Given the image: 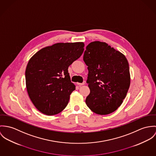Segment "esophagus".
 I'll return each instance as SVG.
<instances>
[{"label": "esophagus", "mask_w": 156, "mask_h": 156, "mask_svg": "<svg viewBox=\"0 0 156 156\" xmlns=\"http://www.w3.org/2000/svg\"><path fill=\"white\" fill-rule=\"evenodd\" d=\"M76 84H77V85H78V86H83V85H84V84H85V83H84V82H83V83H77Z\"/></svg>", "instance_id": "34e87169"}]
</instances>
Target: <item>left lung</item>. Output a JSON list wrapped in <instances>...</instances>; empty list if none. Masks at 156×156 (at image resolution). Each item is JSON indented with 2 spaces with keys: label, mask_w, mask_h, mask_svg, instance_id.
Segmentation results:
<instances>
[{
  "label": "left lung",
  "mask_w": 156,
  "mask_h": 156,
  "mask_svg": "<svg viewBox=\"0 0 156 156\" xmlns=\"http://www.w3.org/2000/svg\"><path fill=\"white\" fill-rule=\"evenodd\" d=\"M83 60L88 66L87 83L90 90L86 99L87 106L99 115L114 112L130 84L127 58L106 43L94 41L87 46Z\"/></svg>",
  "instance_id": "left-lung-1"
}]
</instances>
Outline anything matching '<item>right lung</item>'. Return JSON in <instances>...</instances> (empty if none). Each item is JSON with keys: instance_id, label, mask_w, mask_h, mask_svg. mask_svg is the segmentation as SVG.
<instances>
[{"instance_id": "1", "label": "right lung", "mask_w": 156, "mask_h": 156, "mask_svg": "<svg viewBox=\"0 0 156 156\" xmlns=\"http://www.w3.org/2000/svg\"><path fill=\"white\" fill-rule=\"evenodd\" d=\"M83 42L57 43L40 50L29 60L25 76L27 91L35 107L42 114L62 112L75 90L68 68L84 51Z\"/></svg>"}]
</instances>
